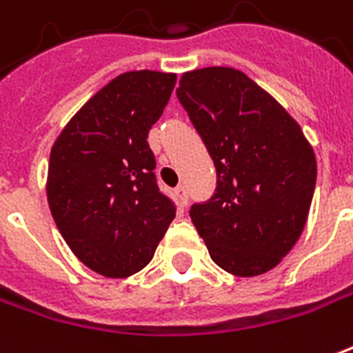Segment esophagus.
Segmentation results:
<instances>
[{"label": "esophagus", "mask_w": 353, "mask_h": 353, "mask_svg": "<svg viewBox=\"0 0 353 353\" xmlns=\"http://www.w3.org/2000/svg\"><path fill=\"white\" fill-rule=\"evenodd\" d=\"M176 194L181 204H187V201H189V193H187V187H185V185H177Z\"/></svg>", "instance_id": "obj_1"}]
</instances>
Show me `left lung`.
Listing matches in <instances>:
<instances>
[{"mask_svg": "<svg viewBox=\"0 0 353 353\" xmlns=\"http://www.w3.org/2000/svg\"><path fill=\"white\" fill-rule=\"evenodd\" d=\"M176 93L218 172L216 193L189 212L210 258L236 277L273 270L304 231L317 177L312 145L241 70L185 72Z\"/></svg>", "mask_w": 353, "mask_h": 353, "instance_id": "1", "label": "left lung"}]
</instances>
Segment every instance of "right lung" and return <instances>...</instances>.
<instances>
[{
  "mask_svg": "<svg viewBox=\"0 0 353 353\" xmlns=\"http://www.w3.org/2000/svg\"><path fill=\"white\" fill-rule=\"evenodd\" d=\"M174 85L176 74H120L53 143L46 187L51 216L74 256L99 275L124 279L141 271L176 218L147 143Z\"/></svg>",
  "mask_w": 353,
  "mask_h": 353,
  "instance_id": "1",
  "label": "right lung"
}]
</instances>
